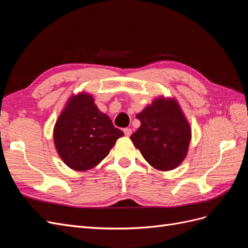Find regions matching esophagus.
Wrapping results in <instances>:
<instances>
[{
  "label": "esophagus",
  "mask_w": 248,
  "mask_h": 248,
  "mask_svg": "<svg viewBox=\"0 0 248 248\" xmlns=\"http://www.w3.org/2000/svg\"><path fill=\"white\" fill-rule=\"evenodd\" d=\"M123 131H124V134L126 137H130L131 133H132V130L130 128H124Z\"/></svg>",
  "instance_id": "34e87169"
}]
</instances>
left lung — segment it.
<instances>
[{"instance_id":"left-lung-1","label":"left lung","mask_w":248,"mask_h":248,"mask_svg":"<svg viewBox=\"0 0 248 248\" xmlns=\"http://www.w3.org/2000/svg\"><path fill=\"white\" fill-rule=\"evenodd\" d=\"M140 121L130 140L154 169L178 168L188 152L191 128L175 98L158 96L137 115Z\"/></svg>"}]
</instances>
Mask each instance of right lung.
Wrapping results in <instances>:
<instances>
[{
	"instance_id": "right-lung-1",
	"label": "right lung",
	"mask_w": 248,
	"mask_h": 248,
	"mask_svg": "<svg viewBox=\"0 0 248 248\" xmlns=\"http://www.w3.org/2000/svg\"><path fill=\"white\" fill-rule=\"evenodd\" d=\"M123 131L97 108L91 94L80 92L66 102L54 127L59 156L73 170L94 169L106 158Z\"/></svg>"
}]
</instances>
